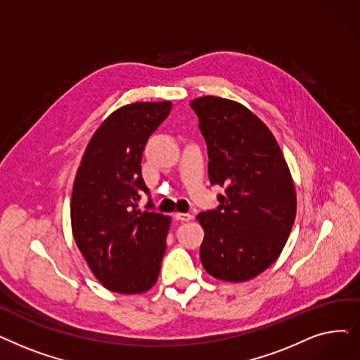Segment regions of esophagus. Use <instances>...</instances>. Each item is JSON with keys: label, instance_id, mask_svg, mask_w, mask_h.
Wrapping results in <instances>:
<instances>
[{"label": "esophagus", "instance_id": "1", "mask_svg": "<svg viewBox=\"0 0 360 360\" xmlns=\"http://www.w3.org/2000/svg\"><path fill=\"white\" fill-rule=\"evenodd\" d=\"M175 219L179 222H188L193 219V216L190 213H175Z\"/></svg>", "mask_w": 360, "mask_h": 360}]
</instances>
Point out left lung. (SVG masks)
I'll list each match as a JSON object with an SVG mask.
<instances>
[{"mask_svg": "<svg viewBox=\"0 0 360 360\" xmlns=\"http://www.w3.org/2000/svg\"><path fill=\"white\" fill-rule=\"evenodd\" d=\"M209 155V179L225 190L201 212L200 259L214 278L240 283L278 259L295 217V191L283 153L256 115L240 103L200 97L190 103Z\"/></svg>", "mask_w": 360, "mask_h": 360, "instance_id": "1", "label": "left lung"}]
</instances>
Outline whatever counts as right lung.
<instances>
[{
    "label": "right lung",
    "instance_id": "1",
    "mask_svg": "<svg viewBox=\"0 0 360 360\" xmlns=\"http://www.w3.org/2000/svg\"><path fill=\"white\" fill-rule=\"evenodd\" d=\"M170 101L134 103L108 116L85 150L73 184L70 217L77 248L110 291L139 294L158 281L166 252L169 217L136 210L148 136L170 112Z\"/></svg>",
    "mask_w": 360,
    "mask_h": 360
}]
</instances>
